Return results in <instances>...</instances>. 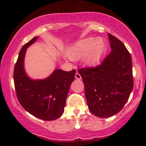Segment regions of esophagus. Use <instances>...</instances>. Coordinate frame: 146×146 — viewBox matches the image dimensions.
Listing matches in <instances>:
<instances>
[{"label":"esophagus","instance_id":"34e87169","mask_svg":"<svg viewBox=\"0 0 146 146\" xmlns=\"http://www.w3.org/2000/svg\"><path fill=\"white\" fill-rule=\"evenodd\" d=\"M75 78H76V79H77V80H81V79H82L81 75L80 74H79L78 72H76V74H75Z\"/></svg>","mask_w":146,"mask_h":146}]
</instances>
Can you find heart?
Listing matches in <instances>:
<instances>
[{"instance_id":"heart-1","label":"heart","mask_w":146,"mask_h":146,"mask_svg":"<svg viewBox=\"0 0 146 146\" xmlns=\"http://www.w3.org/2000/svg\"><path fill=\"white\" fill-rule=\"evenodd\" d=\"M106 50L102 39L87 38L81 40L70 48L67 54L72 60H79L86 57L88 64H94L100 61Z\"/></svg>"}]
</instances>
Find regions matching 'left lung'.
<instances>
[{
	"instance_id": "1",
	"label": "left lung",
	"mask_w": 146,
	"mask_h": 146,
	"mask_svg": "<svg viewBox=\"0 0 146 146\" xmlns=\"http://www.w3.org/2000/svg\"><path fill=\"white\" fill-rule=\"evenodd\" d=\"M111 52L94 67L79 69L90 111L99 117L118 113L133 90L132 62L124 44L108 33Z\"/></svg>"
}]
</instances>
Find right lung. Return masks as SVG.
Here are the masks:
<instances>
[{
    "label": "right lung",
    "instance_id": "right-lung-1",
    "mask_svg": "<svg viewBox=\"0 0 146 146\" xmlns=\"http://www.w3.org/2000/svg\"><path fill=\"white\" fill-rule=\"evenodd\" d=\"M37 38L25 44L20 51L13 74L15 91L19 103L28 112L43 120H54L64 112L76 70H55L48 78L42 80L29 78L24 70V58L27 47Z\"/></svg>",
    "mask_w": 146,
    "mask_h": 146
}]
</instances>
